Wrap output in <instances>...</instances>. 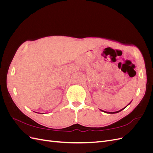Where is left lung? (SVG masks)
<instances>
[{
    "label": "left lung",
    "instance_id": "8db88e82",
    "mask_svg": "<svg viewBox=\"0 0 153 153\" xmlns=\"http://www.w3.org/2000/svg\"><path fill=\"white\" fill-rule=\"evenodd\" d=\"M131 103V102L130 103H129L128 105H129V104H130ZM127 105V106H128ZM126 107H124V108H123V109H121V110H119V111H117V112H105V111H104V110H101V111H102V112H105V113H107V114H115V113H118V112H121V110H123V109H124L125 108H126Z\"/></svg>",
    "mask_w": 153,
    "mask_h": 153
}]
</instances>
